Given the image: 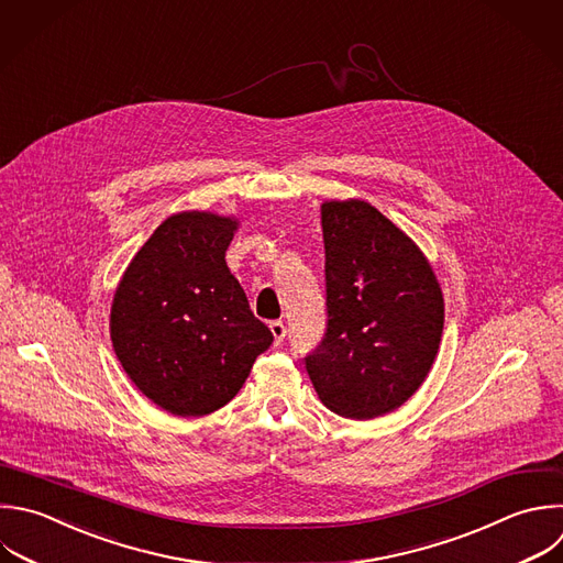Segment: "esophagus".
<instances>
[{"label": "esophagus", "instance_id": "1", "mask_svg": "<svg viewBox=\"0 0 563 563\" xmlns=\"http://www.w3.org/2000/svg\"><path fill=\"white\" fill-rule=\"evenodd\" d=\"M271 332H273L275 343L279 345V343L286 339V325H284V321H273V323H271Z\"/></svg>", "mask_w": 563, "mask_h": 563}]
</instances>
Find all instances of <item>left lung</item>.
I'll use <instances>...</instances> for the list:
<instances>
[{
	"label": "left lung",
	"mask_w": 563,
	"mask_h": 563,
	"mask_svg": "<svg viewBox=\"0 0 563 563\" xmlns=\"http://www.w3.org/2000/svg\"><path fill=\"white\" fill-rule=\"evenodd\" d=\"M321 229L328 328L306 369L330 411L369 420L427 378L444 325L442 290L422 251L372 205L323 202Z\"/></svg>",
	"instance_id": "8db88e82"
}]
</instances>
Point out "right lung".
I'll return each instance as SVG.
<instances>
[{"instance_id":"obj_1","label":"right lung","mask_w":563,"mask_h":563,"mask_svg":"<svg viewBox=\"0 0 563 563\" xmlns=\"http://www.w3.org/2000/svg\"><path fill=\"white\" fill-rule=\"evenodd\" d=\"M238 220L167 218L134 255L110 314L114 352L134 385L174 416H207L244 385L273 343L227 266Z\"/></svg>"}]
</instances>
